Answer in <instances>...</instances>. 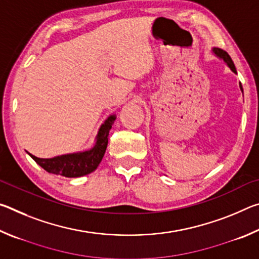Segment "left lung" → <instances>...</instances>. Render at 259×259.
I'll return each mask as SVG.
<instances>
[{"label": "left lung", "instance_id": "obj_1", "mask_svg": "<svg viewBox=\"0 0 259 259\" xmlns=\"http://www.w3.org/2000/svg\"><path fill=\"white\" fill-rule=\"evenodd\" d=\"M212 52L214 55H216L218 58H221L225 61V63L227 64V66H229L231 68V71L236 74V68H235V65L233 63V60H232V58L230 57V55L227 54L226 51H224L223 49H219V48H212ZM240 89L241 91L243 93V89H242V85H241L240 83Z\"/></svg>", "mask_w": 259, "mask_h": 259}]
</instances>
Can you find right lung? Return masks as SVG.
Segmentation results:
<instances>
[{
	"instance_id": "1",
	"label": "right lung",
	"mask_w": 259,
	"mask_h": 259,
	"mask_svg": "<svg viewBox=\"0 0 259 259\" xmlns=\"http://www.w3.org/2000/svg\"><path fill=\"white\" fill-rule=\"evenodd\" d=\"M115 119V114L107 117L98 130L94 147L88 151L59 155L51 157V159H41V157H36L30 153H27L38 165L42 166L48 172L69 178L85 176V175L95 171L100 161L103 160L107 148L109 130L112 129Z\"/></svg>"
}]
</instances>
